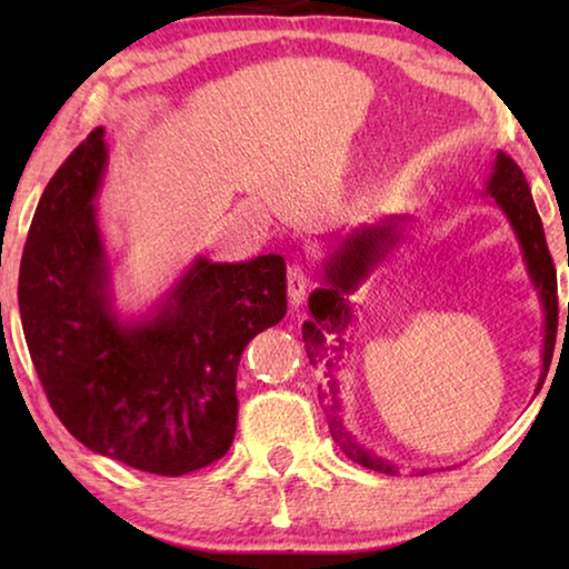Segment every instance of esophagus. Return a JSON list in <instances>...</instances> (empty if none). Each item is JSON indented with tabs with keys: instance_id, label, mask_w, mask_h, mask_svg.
Wrapping results in <instances>:
<instances>
[{
	"instance_id": "esophagus-1",
	"label": "esophagus",
	"mask_w": 569,
	"mask_h": 569,
	"mask_svg": "<svg viewBox=\"0 0 569 569\" xmlns=\"http://www.w3.org/2000/svg\"><path fill=\"white\" fill-rule=\"evenodd\" d=\"M308 286H311V278L303 271L301 266H288L286 273V291L291 303H301L303 296L308 293Z\"/></svg>"
}]
</instances>
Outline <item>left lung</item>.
Here are the masks:
<instances>
[{"label": "left lung", "instance_id": "1", "mask_svg": "<svg viewBox=\"0 0 569 569\" xmlns=\"http://www.w3.org/2000/svg\"><path fill=\"white\" fill-rule=\"evenodd\" d=\"M487 196L495 200L505 218L509 220V226H512L517 243L522 248L529 281L537 288L539 303H542L545 341L542 373H539L537 383L539 391L545 383L547 371H550L557 336V271L550 250H547L545 228L535 208L525 172L519 170L517 162L505 156L502 150L497 152L492 172H489ZM403 223H407L403 216H389L373 226H361L351 230V236L346 238L339 250H333V256L326 261V286L316 288V291L308 296L311 319L303 321L306 353L308 361H311L316 369H321L319 399L326 407V419H329L333 441L343 449L346 457L356 461V465L391 477L399 475V467L359 445L351 431L346 429L339 399V379H336V373L343 369V359L346 353H349V336L346 333H349V323L353 319L349 293H353L359 283L369 278L373 268L381 266L383 258L399 246V240H403ZM421 475H427V469H421Z\"/></svg>", "mask_w": 569, "mask_h": 569}]
</instances>
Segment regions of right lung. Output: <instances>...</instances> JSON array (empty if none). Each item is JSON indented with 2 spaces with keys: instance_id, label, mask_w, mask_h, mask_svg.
<instances>
[{
  "instance_id": "obj_1",
  "label": "right lung",
  "mask_w": 569,
  "mask_h": 569,
  "mask_svg": "<svg viewBox=\"0 0 569 569\" xmlns=\"http://www.w3.org/2000/svg\"><path fill=\"white\" fill-rule=\"evenodd\" d=\"M104 170L98 128L47 182L19 266L24 339L50 407L77 441L132 469L180 477L233 445L238 361L286 316V261L198 256L148 313L124 319L94 206Z\"/></svg>"
}]
</instances>
